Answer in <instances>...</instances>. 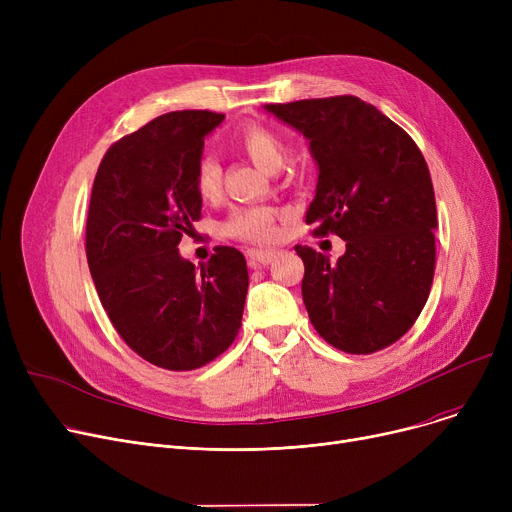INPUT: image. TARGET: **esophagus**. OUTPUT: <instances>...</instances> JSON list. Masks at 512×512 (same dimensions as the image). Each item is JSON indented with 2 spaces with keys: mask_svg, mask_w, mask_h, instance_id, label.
I'll use <instances>...</instances> for the list:
<instances>
[{
  "mask_svg": "<svg viewBox=\"0 0 512 512\" xmlns=\"http://www.w3.org/2000/svg\"><path fill=\"white\" fill-rule=\"evenodd\" d=\"M247 257H249V265H251V267L270 265V263H274V259H276V251H257V249H251V251L247 253Z\"/></svg>",
  "mask_w": 512,
  "mask_h": 512,
  "instance_id": "obj_1",
  "label": "esophagus"
}]
</instances>
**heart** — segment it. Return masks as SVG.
Here are the masks:
<instances>
[{
    "label": "heart",
    "instance_id": "1",
    "mask_svg": "<svg viewBox=\"0 0 512 512\" xmlns=\"http://www.w3.org/2000/svg\"><path fill=\"white\" fill-rule=\"evenodd\" d=\"M232 143L253 164L265 172H274L284 157V143L278 134L261 122L242 124L234 130ZM195 188L201 199L215 201L222 193V166L213 155H201L195 166ZM278 211L272 207H240L224 224V232L232 238L265 245L278 234Z\"/></svg>",
    "mask_w": 512,
    "mask_h": 512
}]
</instances>
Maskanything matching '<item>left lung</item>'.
Listing matches in <instances>:
<instances>
[{
  "mask_svg": "<svg viewBox=\"0 0 512 512\" xmlns=\"http://www.w3.org/2000/svg\"><path fill=\"white\" fill-rule=\"evenodd\" d=\"M265 110L305 134L319 166L305 222L315 236L346 240L336 263L294 247L311 324L338 351L378 353L411 330L434 282L438 211L425 159L405 130L353 95Z\"/></svg>",
  "mask_w": 512,
  "mask_h": 512,
  "instance_id": "obj_1",
  "label": "left lung"
}]
</instances>
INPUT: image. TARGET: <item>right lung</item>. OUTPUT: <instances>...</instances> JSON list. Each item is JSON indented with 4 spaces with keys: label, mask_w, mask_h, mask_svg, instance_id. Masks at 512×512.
<instances>
[{
    "label": "right lung",
    "mask_w": 512,
    "mask_h": 512,
    "mask_svg": "<svg viewBox=\"0 0 512 512\" xmlns=\"http://www.w3.org/2000/svg\"><path fill=\"white\" fill-rule=\"evenodd\" d=\"M222 120L207 110L159 116L107 149L93 182L85 249L99 301L120 338L161 369L220 357L245 311V255L215 247L197 272L176 249L201 220L195 166Z\"/></svg>",
    "instance_id": "add662e5"
}]
</instances>
